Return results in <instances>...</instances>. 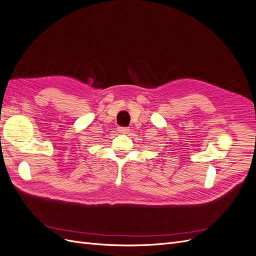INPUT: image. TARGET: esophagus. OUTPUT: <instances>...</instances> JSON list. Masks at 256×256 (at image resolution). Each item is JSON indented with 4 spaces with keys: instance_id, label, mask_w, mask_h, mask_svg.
<instances>
[{
    "instance_id": "obj_1",
    "label": "esophagus",
    "mask_w": 256,
    "mask_h": 256,
    "mask_svg": "<svg viewBox=\"0 0 256 256\" xmlns=\"http://www.w3.org/2000/svg\"><path fill=\"white\" fill-rule=\"evenodd\" d=\"M118 130L120 134H128L129 132V128H127V127H120Z\"/></svg>"
}]
</instances>
